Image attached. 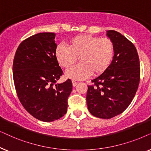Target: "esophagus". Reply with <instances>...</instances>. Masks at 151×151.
Wrapping results in <instances>:
<instances>
[{"label": "esophagus", "instance_id": "1", "mask_svg": "<svg viewBox=\"0 0 151 151\" xmlns=\"http://www.w3.org/2000/svg\"><path fill=\"white\" fill-rule=\"evenodd\" d=\"M72 86H73V87H75V86H77V83L75 81H72Z\"/></svg>", "mask_w": 151, "mask_h": 151}]
</instances>
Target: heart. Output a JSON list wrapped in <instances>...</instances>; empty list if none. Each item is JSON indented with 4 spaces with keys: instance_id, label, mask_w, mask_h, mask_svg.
I'll list each match as a JSON object with an SVG mask.
<instances>
[{
    "instance_id": "obj_1",
    "label": "heart",
    "mask_w": 151,
    "mask_h": 151,
    "mask_svg": "<svg viewBox=\"0 0 151 151\" xmlns=\"http://www.w3.org/2000/svg\"><path fill=\"white\" fill-rule=\"evenodd\" d=\"M56 57L60 65L69 68L79 59L81 63L68 70L65 76L75 80H83L92 73L100 74L111 64L114 55V44L108 38L82 35L73 37L69 47L59 44L56 48Z\"/></svg>"
}]
</instances>
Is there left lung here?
<instances>
[{
    "label": "left lung",
    "instance_id": "left-lung-1",
    "mask_svg": "<svg viewBox=\"0 0 151 151\" xmlns=\"http://www.w3.org/2000/svg\"><path fill=\"white\" fill-rule=\"evenodd\" d=\"M112 41L114 55L105 72L92 79L96 86H88L86 101L89 112L101 119H110L123 112L137 90L140 65L136 47L114 30L106 31Z\"/></svg>",
    "mask_w": 151,
    "mask_h": 151
}]
</instances>
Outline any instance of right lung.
Returning <instances> with one entry per match:
<instances>
[{
    "instance_id": "1",
    "label": "right lung",
    "mask_w": 151,
    "mask_h": 151,
    "mask_svg": "<svg viewBox=\"0 0 151 151\" xmlns=\"http://www.w3.org/2000/svg\"><path fill=\"white\" fill-rule=\"evenodd\" d=\"M55 34L38 33L24 40L16 52L13 78L25 109L40 121L53 122L67 112L72 90L70 79L59 83L63 74L56 57Z\"/></svg>"
}]
</instances>
